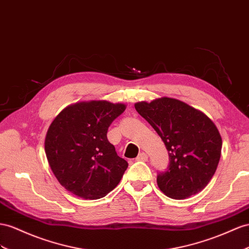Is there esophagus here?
I'll use <instances>...</instances> for the list:
<instances>
[{"label": "esophagus", "instance_id": "esophagus-1", "mask_svg": "<svg viewBox=\"0 0 249 249\" xmlns=\"http://www.w3.org/2000/svg\"><path fill=\"white\" fill-rule=\"evenodd\" d=\"M137 160L145 162V161L148 160V156H147V154H145V152H141V154H139Z\"/></svg>", "mask_w": 249, "mask_h": 249}]
</instances>
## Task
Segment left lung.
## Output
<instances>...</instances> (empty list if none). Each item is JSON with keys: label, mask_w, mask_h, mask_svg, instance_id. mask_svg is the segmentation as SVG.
Returning a JSON list of instances; mask_svg holds the SVG:
<instances>
[{"label": "left lung", "mask_w": 249, "mask_h": 249, "mask_svg": "<svg viewBox=\"0 0 249 249\" xmlns=\"http://www.w3.org/2000/svg\"><path fill=\"white\" fill-rule=\"evenodd\" d=\"M137 111L161 137L169 155L168 170L160 174V190L186 199L207 186L220 161L222 138L205 113L174 98L138 102Z\"/></svg>", "instance_id": "1"}]
</instances>
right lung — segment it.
Instances as JSON below:
<instances>
[{
    "instance_id": "add662e5",
    "label": "right lung",
    "mask_w": 249,
    "mask_h": 249,
    "mask_svg": "<svg viewBox=\"0 0 249 249\" xmlns=\"http://www.w3.org/2000/svg\"><path fill=\"white\" fill-rule=\"evenodd\" d=\"M126 109L106 100L70 104L54 118L45 137V154L61 185L76 196L97 200L116 188L128 167L107 130Z\"/></svg>"
}]
</instances>
